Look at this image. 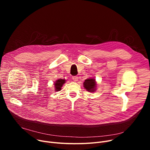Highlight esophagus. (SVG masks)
<instances>
[{
  "label": "esophagus",
  "instance_id": "1",
  "mask_svg": "<svg viewBox=\"0 0 150 150\" xmlns=\"http://www.w3.org/2000/svg\"><path fill=\"white\" fill-rule=\"evenodd\" d=\"M72 79L74 81H76L78 80V76H72Z\"/></svg>",
  "mask_w": 150,
  "mask_h": 150
}]
</instances>
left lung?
I'll use <instances>...</instances> for the list:
<instances>
[{
	"label": "left lung",
	"mask_w": 150,
	"mask_h": 150,
	"mask_svg": "<svg viewBox=\"0 0 150 150\" xmlns=\"http://www.w3.org/2000/svg\"><path fill=\"white\" fill-rule=\"evenodd\" d=\"M83 85L85 89L90 92H93L95 91L96 89V88L97 86L96 80L93 79V78L86 79L83 83Z\"/></svg>",
	"instance_id": "1"
}]
</instances>
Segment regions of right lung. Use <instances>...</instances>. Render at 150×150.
I'll use <instances>...</instances> for the list:
<instances>
[{
    "mask_svg": "<svg viewBox=\"0 0 150 150\" xmlns=\"http://www.w3.org/2000/svg\"><path fill=\"white\" fill-rule=\"evenodd\" d=\"M65 81H66L65 80H63V79H59L55 81V83H54L55 91H61L62 86L65 83Z\"/></svg>",
    "mask_w": 150,
    "mask_h": 150,
    "instance_id": "obj_1",
    "label": "right lung"
}]
</instances>
